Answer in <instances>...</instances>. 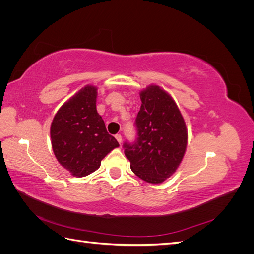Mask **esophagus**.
I'll return each instance as SVG.
<instances>
[{
	"instance_id": "1",
	"label": "esophagus",
	"mask_w": 254,
	"mask_h": 254,
	"mask_svg": "<svg viewBox=\"0 0 254 254\" xmlns=\"http://www.w3.org/2000/svg\"><path fill=\"white\" fill-rule=\"evenodd\" d=\"M115 139L121 144L122 143V135L121 134H115Z\"/></svg>"
}]
</instances>
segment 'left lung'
Returning <instances> with one entry per match:
<instances>
[{
  "label": "left lung",
  "mask_w": 254,
  "mask_h": 254,
  "mask_svg": "<svg viewBox=\"0 0 254 254\" xmlns=\"http://www.w3.org/2000/svg\"><path fill=\"white\" fill-rule=\"evenodd\" d=\"M135 119L137 137L123 147L131 171L142 180L158 184L179 167L188 145V129L173 97L156 84L141 91Z\"/></svg>",
  "instance_id": "left-lung-1"
}]
</instances>
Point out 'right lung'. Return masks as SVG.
Masks as SVG:
<instances>
[{
  "label": "right lung",
  "mask_w": 254,
  "mask_h": 254,
  "mask_svg": "<svg viewBox=\"0 0 254 254\" xmlns=\"http://www.w3.org/2000/svg\"><path fill=\"white\" fill-rule=\"evenodd\" d=\"M96 97L97 88L87 84L60 107L51 125L54 155L74 177L95 172L102 160L120 146L97 113Z\"/></svg>",
  "instance_id": "add662e5"
}]
</instances>
